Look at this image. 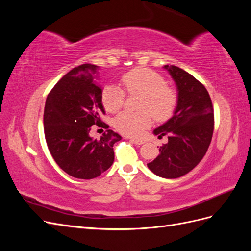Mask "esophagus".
Returning <instances> with one entry per match:
<instances>
[{
  "mask_svg": "<svg viewBox=\"0 0 251 251\" xmlns=\"http://www.w3.org/2000/svg\"><path fill=\"white\" fill-rule=\"evenodd\" d=\"M131 141L134 142L135 144H143L144 143L143 139H137V138H131Z\"/></svg>",
  "mask_w": 251,
  "mask_h": 251,
  "instance_id": "1",
  "label": "esophagus"
}]
</instances>
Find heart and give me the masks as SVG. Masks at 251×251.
Wrapping results in <instances>:
<instances>
[{
  "instance_id": "1",
  "label": "heart",
  "mask_w": 251,
  "mask_h": 251,
  "mask_svg": "<svg viewBox=\"0 0 251 251\" xmlns=\"http://www.w3.org/2000/svg\"><path fill=\"white\" fill-rule=\"evenodd\" d=\"M124 88L128 94L141 95L139 112L125 111L114 119V126L126 136L139 137L151 125L153 116L158 121L169 119L177 107L178 95L172 86L157 72L138 67L126 72L121 77ZM126 93L116 85L105 86L101 93V101L105 110L116 113L124 107Z\"/></svg>"
}]
</instances>
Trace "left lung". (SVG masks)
Returning <instances> with one entry per match:
<instances>
[{
    "mask_svg": "<svg viewBox=\"0 0 251 251\" xmlns=\"http://www.w3.org/2000/svg\"><path fill=\"white\" fill-rule=\"evenodd\" d=\"M177 85L178 102L173 117L154 131L169 142L159 148V155L148 163L157 176L179 178L191 172L206 154L214 133L215 115L210 96L193 75L176 66L165 65Z\"/></svg>",
    "mask_w": 251,
    "mask_h": 251,
    "instance_id": "8db88e82",
    "label": "left lung"
}]
</instances>
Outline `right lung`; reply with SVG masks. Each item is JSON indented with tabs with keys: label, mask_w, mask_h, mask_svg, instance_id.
<instances>
[{
	"label": "right lung",
	"mask_w": 251,
	"mask_h": 251,
	"mask_svg": "<svg viewBox=\"0 0 251 251\" xmlns=\"http://www.w3.org/2000/svg\"><path fill=\"white\" fill-rule=\"evenodd\" d=\"M97 66L83 64L60 78L49 92L44 111V132L50 154L68 175L93 179L114 161L113 146L120 136L107 130L100 140L90 137L91 126L103 128L105 114L101 89L96 85Z\"/></svg>",
	"instance_id": "add662e5"
}]
</instances>
